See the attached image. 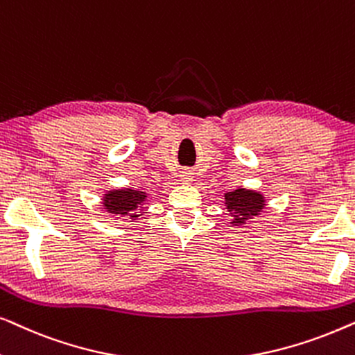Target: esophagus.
Masks as SVG:
<instances>
[{
    "instance_id": "obj_1",
    "label": "esophagus",
    "mask_w": 355,
    "mask_h": 355,
    "mask_svg": "<svg viewBox=\"0 0 355 355\" xmlns=\"http://www.w3.org/2000/svg\"><path fill=\"white\" fill-rule=\"evenodd\" d=\"M181 181L184 184H191L192 182V174L189 173V171H182L181 173Z\"/></svg>"
}]
</instances>
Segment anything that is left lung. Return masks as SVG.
<instances>
[{
    "instance_id": "1",
    "label": "left lung",
    "mask_w": 355,
    "mask_h": 355,
    "mask_svg": "<svg viewBox=\"0 0 355 355\" xmlns=\"http://www.w3.org/2000/svg\"><path fill=\"white\" fill-rule=\"evenodd\" d=\"M225 207L231 215L232 226H244L254 221L266 208V198L261 192L237 187L225 193Z\"/></svg>"
}]
</instances>
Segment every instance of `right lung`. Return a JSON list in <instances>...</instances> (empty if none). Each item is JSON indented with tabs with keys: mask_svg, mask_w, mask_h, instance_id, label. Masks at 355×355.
Returning <instances> with one entry per match:
<instances>
[{
	"mask_svg": "<svg viewBox=\"0 0 355 355\" xmlns=\"http://www.w3.org/2000/svg\"><path fill=\"white\" fill-rule=\"evenodd\" d=\"M147 197L148 193L140 189H113V191H106L103 193L101 207L113 216H128L130 220H137L144 213Z\"/></svg>",
	"mask_w": 355,
	"mask_h": 355,
	"instance_id": "add662e5",
	"label": "right lung"
}]
</instances>
